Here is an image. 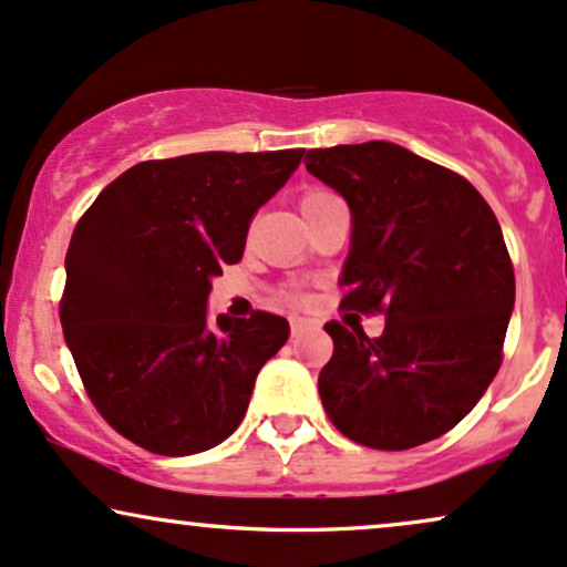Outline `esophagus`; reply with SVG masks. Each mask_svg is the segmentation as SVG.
<instances>
[{
  "instance_id": "obj_1",
  "label": "esophagus",
  "mask_w": 567,
  "mask_h": 567,
  "mask_svg": "<svg viewBox=\"0 0 567 567\" xmlns=\"http://www.w3.org/2000/svg\"><path fill=\"white\" fill-rule=\"evenodd\" d=\"M312 323L305 321V318H291V337H302L305 331H310Z\"/></svg>"
}]
</instances>
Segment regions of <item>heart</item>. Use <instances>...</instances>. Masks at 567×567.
<instances>
[{
    "label": "heart",
    "instance_id": "obj_1",
    "mask_svg": "<svg viewBox=\"0 0 567 567\" xmlns=\"http://www.w3.org/2000/svg\"><path fill=\"white\" fill-rule=\"evenodd\" d=\"M326 198H331L329 190H308L302 196V206H310V204H321Z\"/></svg>",
    "mask_w": 567,
    "mask_h": 567
}]
</instances>
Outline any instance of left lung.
<instances>
[{
    "label": "left lung",
    "instance_id": "left-lung-1",
    "mask_svg": "<svg viewBox=\"0 0 567 567\" xmlns=\"http://www.w3.org/2000/svg\"><path fill=\"white\" fill-rule=\"evenodd\" d=\"M305 166L350 206L342 308L388 321L379 339L323 326L334 339L318 374L326 414L369 449L435 441L502 365L515 270L498 219L456 172L384 140L308 151Z\"/></svg>",
    "mask_w": 567,
    "mask_h": 567
}]
</instances>
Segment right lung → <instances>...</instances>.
Returning a JSON list of instances; mask_svg holds the SVG:
<instances>
[{
	"mask_svg": "<svg viewBox=\"0 0 567 567\" xmlns=\"http://www.w3.org/2000/svg\"><path fill=\"white\" fill-rule=\"evenodd\" d=\"M302 156L212 151L143 162L79 219L60 323L86 395L126 441L190 456L241 424L289 321L270 312L209 321L206 299Z\"/></svg>",
	"mask_w": 567,
	"mask_h": 567,
	"instance_id": "add662e5",
	"label": "right lung"
}]
</instances>
